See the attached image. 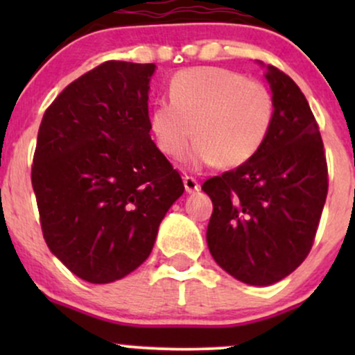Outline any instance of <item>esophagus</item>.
I'll return each mask as SVG.
<instances>
[{"label": "esophagus", "mask_w": 355, "mask_h": 355, "mask_svg": "<svg viewBox=\"0 0 355 355\" xmlns=\"http://www.w3.org/2000/svg\"><path fill=\"white\" fill-rule=\"evenodd\" d=\"M183 185H185V190L189 191V193L200 190V183L195 180L193 177H189V175H185V177H183Z\"/></svg>", "instance_id": "1"}]
</instances>
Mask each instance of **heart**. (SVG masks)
I'll return each mask as SVG.
<instances>
[{
    "label": "heart",
    "instance_id": "1",
    "mask_svg": "<svg viewBox=\"0 0 355 355\" xmlns=\"http://www.w3.org/2000/svg\"><path fill=\"white\" fill-rule=\"evenodd\" d=\"M170 101L150 110V130L158 150L191 166L243 165L255 157L272 132L275 100L270 88L242 73L218 67L183 70L170 81Z\"/></svg>",
    "mask_w": 355,
    "mask_h": 355
}]
</instances>
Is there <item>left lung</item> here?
<instances>
[{
  "label": "left lung",
  "mask_w": 355,
  "mask_h": 355,
  "mask_svg": "<svg viewBox=\"0 0 355 355\" xmlns=\"http://www.w3.org/2000/svg\"><path fill=\"white\" fill-rule=\"evenodd\" d=\"M266 78L275 100L267 141L245 164L202 185L214 203L207 227L210 254L250 285L279 282L304 262L329 189L319 125L304 93L270 64Z\"/></svg>",
  "instance_id": "1"
}]
</instances>
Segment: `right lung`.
<instances>
[{
  "label": "right lung",
  "instance_id": "1",
  "mask_svg": "<svg viewBox=\"0 0 355 355\" xmlns=\"http://www.w3.org/2000/svg\"><path fill=\"white\" fill-rule=\"evenodd\" d=\"M153 63L110 60L68 85L44 112L31 166L46 245L92 284L148 259L182 177L150 138Z\"/></svg>",
  "mask_w": 355,
  "mask_h": 355
}]
</instances>
